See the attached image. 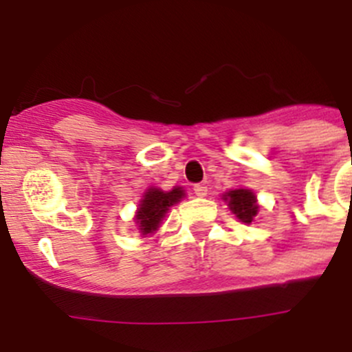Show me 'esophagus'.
Returning a JSON list of instances; mask_svg holds the SVG:
<instances>
[{"label":"esophagus","mask_w":352,"mask_h":352,"mask_svg":"<svg viewBox=\"0 0 352 352\" xmlns=\"http://www.w3.org/2000/svg\"><path fill=\"white\" fill-rule=\"evenodd\" d=\"M194 194H196L197 197L208 196V187L203 186V184H196V186H194Z\"/></svg>","instance_id":"obj_1"}]
</instances>
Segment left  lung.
<instances>
[{"label":"left lung","mask_w":352,"mask_h":352,"mask_svg":"<svg viewBox=\"0 0 352 352\" xmlns=\"http://www.w3.org/2000/svg\"><path fill=\"white\" fill-rule=\"evenodd\" d=\"M221 199L227 203L228 210L239 218L242 223H252L259 211L258 197L251 189L245 187H237V189H230L225 194H221Z\"/></svg>","instance_id":"8db88e82"}]
</instances>
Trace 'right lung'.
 <instances>
[{
	"mask_svg": "<svg viewBox=\"0 0 352 352\" xmlns=\"http://www.w3.org/2000/svg\"><path fill=\"white\" fill-rule=\"evenodd\" d=\"M186 197V190L175 186L172 190H162L158 187H149L144 190L135 210V227L141 235H151L162 227L166 213L173 204L180 203Z\"/></svg>",
	"mask_w": 352,
	"mask_h": 352,
	"instance_id": "obj_1",
	"label": "right lung"
}]
</instances>
